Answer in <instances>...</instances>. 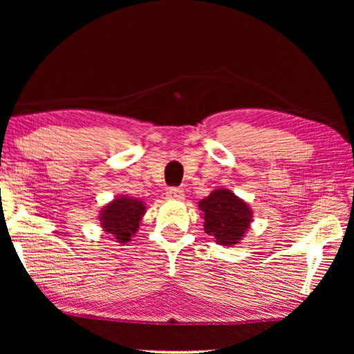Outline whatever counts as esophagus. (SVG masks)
<instances>
[{"label": "esophagus", "mask_w": 354, "mask_h": 354, "mask_svg": "<svg viewBox=\"0 0 354 354\" xmlns=\"http://www.w3.org/2000/svg\"><path fill=\"white\" fill-rule=\"evenodd\" d=\"M165 196L171 201H183L185 194H184V190L179 189V187H170L167 193H165Z\"/></svg>", "instance_id": "esophagus-1"}]
</instances>
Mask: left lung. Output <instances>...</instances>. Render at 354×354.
I'll return each mask as SVG.
<instances>
[{
  "label": "left lung",
  "mask_w": 354,
  "mask_h": 354,
  "mask_svg": "<svg viewBox=\"0 0 354 354\" xmlns=\"http://www.w3.org/2000/svg\"><path fill=\"white\" fill-rule=\"evenodd\" d=\"M205 232L223 246L237 243L251 223V209L230 190H214L199 202Z\"/></svg>",
  "instance_id": "obj_1"
}]
</instances>
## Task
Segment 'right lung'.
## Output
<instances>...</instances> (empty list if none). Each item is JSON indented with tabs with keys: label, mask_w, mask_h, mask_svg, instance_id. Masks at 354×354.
Listing matches in <instances>:
<instances>
[{
	"label": "right lung",
	"mask_w": 354,
	"mask_h": 354,
	"mask_svg": "<svg viewBox=\"0 0 354 354\" xmlns=\"http://www.w3.org/2000/svg\"><path fill=\"white\" fill-rule=\"evenodd\" d=\"M145 204L138 199H131L122 196L103 209L100 214V222L103 230L111 234L115 242H129L135 231L140 227L141 216L145 214Z\"/></svg>",
	"instance_id": "right-lung-1"
}]
</instances>
